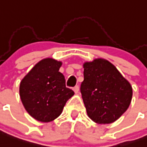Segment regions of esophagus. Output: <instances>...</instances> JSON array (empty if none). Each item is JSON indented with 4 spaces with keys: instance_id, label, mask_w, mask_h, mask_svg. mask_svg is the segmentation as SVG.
Here are the masks:
<instances>
[{
    "instance_id": "1",
    "label": "esophagus",
    "mask_w": 147,
    "mask_h": 147,
    "mask_svg": "<svg viewBox=\"0 0 147 147\" xmlns=\"http://www.w3.org/2000/svg\"><path fill=\"white\" fill-rule=\"evenodd\" d=\"M73 90H74V91L75 94H77L78 92H79V86H75L74 88H73Z\"/></svg>"
}]
</instances>
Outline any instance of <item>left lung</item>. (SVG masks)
<instances>
[{"instance_id":"left-lung-1","label":"left lung","mask_w":147,"mask_h":147,"mask_svg":"<svg viewBox=\"0 0 147 147\" xmlns=\"http://www.w3.org/2000/svg\"><path fill=\"white\" fill-rule=\"evenodd\" d=\"M82 99L87 116L99 124L115 122L128 109L133 89L113 63L103 58L84 63Z\"/></svg>"}]
</instances>
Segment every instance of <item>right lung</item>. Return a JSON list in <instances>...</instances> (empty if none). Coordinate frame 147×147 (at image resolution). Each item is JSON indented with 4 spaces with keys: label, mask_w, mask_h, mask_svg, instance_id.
Instances as JSON below:
<instances>
[{
    "label": "right lung",
    "mask_w": 147,
    "mask_h": 147,
    "mask_svg": "<svg viewBox=\"0 0 147 147\" xmlns=\"http://www.w3.org/2000/svg\"><path fill=\"white\" fill-rule=\"evenodd\" d=\"M61 61L44 58L36 63L20 81L21 102L30 116L37 121L48 123L57 118L74 92L66 87L61 72Z\"/></svg>",
    "instance_id": "obj_1"
}]
</instances>
